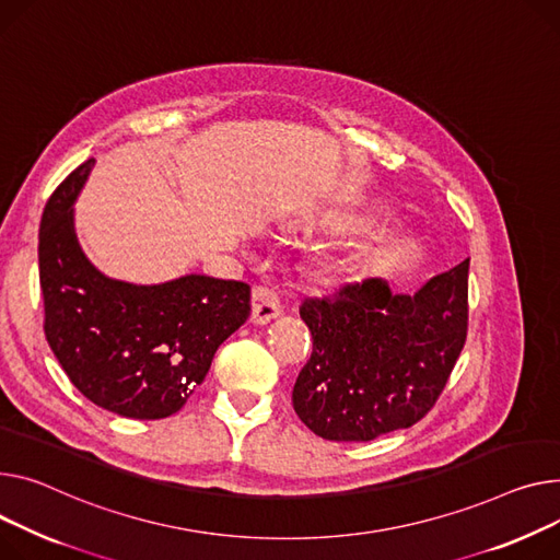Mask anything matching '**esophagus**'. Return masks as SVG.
I'll list each match as a JSON object with an SVG mask.
<instances>
[{"mask_svg":"<svg viewBox=\"0 0 560 560\" xmlns=\"http://www.w3.org/2000/svg\"><path fill=\"white\" fill-rule=\"evenodd\" d=\"M283 313L279 294L270 288H254L252 292V322L256 326L270 324Z\"/></svg>","mask_w":560,"mask_h":560,"instance_id":"1","label":"esophagus"}]
</instances>
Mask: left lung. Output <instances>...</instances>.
<instances>
[{
    "instance_id": "1",
    "label": "left lung",
    "mask_w": 560,
    "mask_h": 560,
    "mask_svg": "<svg viewBox=\"0 0 560 560\" xmlns=\"http://www.w3.org/2000/svg\"><path fill=\"white\" fill-rule=\"evenodd\" d=\"M300 315L313 353L296 417L328 441H371L421 421L448 383L468 330V258L415 294L369 277L308 296Z\"/></svg>"
}]
</instances>
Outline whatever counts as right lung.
<instances>
[{"label": "right lung", "mask_w": 560, "mask_h": 560, "mask_svg": "<svg viewBox=\"0 0 560 560\" xmlns=\"http://www.w3.org/2000/svg\"><path fill=\"white\" fill-rule=\"evenodd\" d=\"M88 160L49 198L37 260L45 335L65 374L94 405L126 419L175 415L213 353L249 317V285L186 275L137 285L98 272L73 230Z\"/></svg>", "instance_id": "1"}]
</instances>
